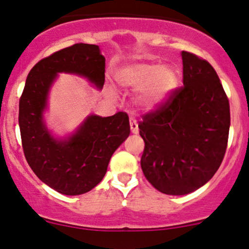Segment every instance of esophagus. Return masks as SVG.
<instances>
[{
  "instance_id": "esophagus-1",
  "label": "esophagus",
  "mask_w": 249,
  "mask_h": 249,
  "mask_svg": "<svg viewBox=\"0 0 249 249\" xmlns=\"http://www.w3.org/2000/svg\"><path fill=\"white\" fill-rule=\"evenodd\" d=\"M130 127H131V132H132V133H138L139 132L138 123H137V121L133 118V117H130Z\"/></svg>"
}]
</instances>
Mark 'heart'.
Returning <instances> with one entry per match:
<instances>
[{
	"mask_svg": "<svg viewBox=\"0 0 249 249\" xmlns=\"http://www.w3.org/2000/svg\"><path fill=\"white\" fill-rule=\"evenodd\" d=\"M117 82L125 89H141L139 102L146 107H154L171 95L178 83V75L171 67L134 63L117 72Z\"/></svg>",
	"mask_w": 249,
	"mask_h": 249,
	"instance_id": "obj_1",
	"label": "heart"
}]
</instances>
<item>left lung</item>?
Masks as SVG:
<instances>
[{"label": "left lung", "instance_id": "8db88e82", "mask_svg": "<svg viewBox=\"0 0 249 249\" xmlns=\"http://www.w3.org/2000/svg\"><path fill=\"white\" fill-rule=\"evenodd\" d=\"M182 83L139 122L141 165L159 192L184 196L215 174L230 132V102L206 59L182 51Z\"/></svg>", "mask_w": 249, "mask_h": 249}]
</instances>
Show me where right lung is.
<instances>
[{
    "instance_id": "add662e5",
    "label": "right lung",
    "mask_w": 249,
    "mask_h": 249,
    "mask_svg": "<svg viewBox=\"0 0 249 249\" xmlns=\"http://www.w3.org/2000/svg\"><path fill=\"white\" fill-rule=\"evenodd\" d=\"M57 72L84 76L102 89L105 58L98 45L85 43L56 51L34 65L19 98L22 147L31 170L57 192L78 196L102 181L111 156L130 134V124L126 112L105 118L92 115L68 141H56L44 126L42 112Z\"/></svg>"
}]
</instances>
